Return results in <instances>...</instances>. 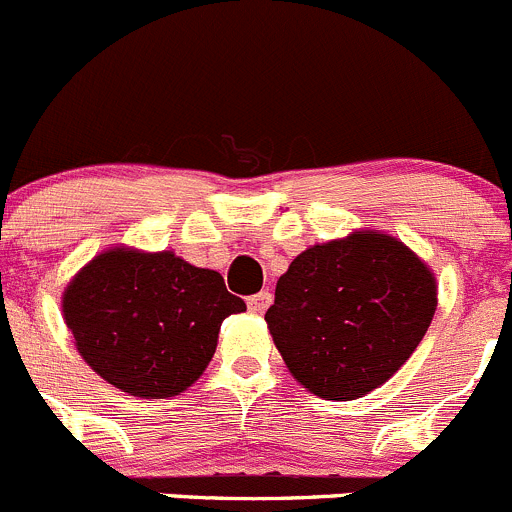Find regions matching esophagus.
Instances as JSON below:
<instances>
[{"instance_id": "34e87169", "label": "esophagus", "mask_w": 512, "mask_h": 512, "mask_svg": "<svg viewBox=\"0 0 512 512\" xmlns=\"http://www.w3.org/2000/svg\"><path fill=\"white\" fill-rule=\"evenodd\" d=\"M270 305H272V295L267 290L257 292V295H252L250 300H247V307H250V312H257V315H262V312H265Z\"/></svg>"}]
</instances>
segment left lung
Here are the masks:
<instances>
[{
    "label": "left lung",
    "mask_w": 512,
    "mask_h": 512,
    "mask_svg": "<svg viewBox=\"0 0 512 512\" xmlns=\"http://www.w3.org/2000/svg\"><path fill=\"white\" fill-rule=\"evenodd\" d=\"M438 307L430 267L380 232L312 245L277 280L267 327L300 385L355 400L405 365Z\"/></svg>",
    "instance_id": "1"
}]
</instances>
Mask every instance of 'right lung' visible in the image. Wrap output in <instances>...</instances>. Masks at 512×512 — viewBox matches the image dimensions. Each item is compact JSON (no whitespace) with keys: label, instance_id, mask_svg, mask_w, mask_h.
<instances>
[{"label":"right lung","instance_id":"obj_1","mask_svg":"<svg viewBox=\"0 0 512 512\" xmlns=\"http://www.w3.org/2000/svg\"><path fill=\"white\" fill-rule=\"evenodd\" d=\"M247 310L220 272L175 252L112 247L62 295L74 345L99 377L137 398H175L210 365L225 317Z\"/></svg>","mask_w":512,"mask_h":512}]
</instances>
